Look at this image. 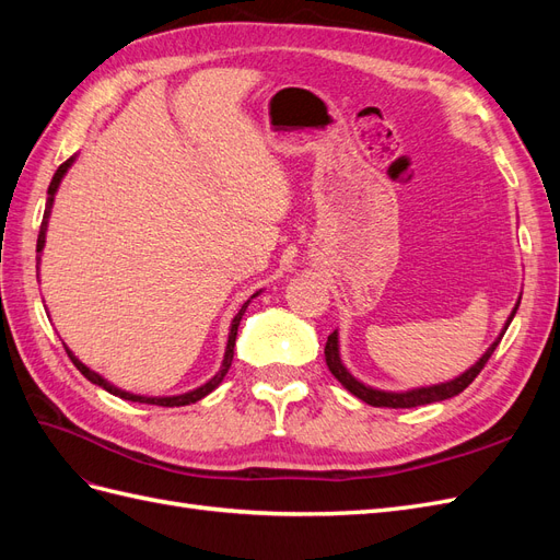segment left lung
Here are the masks:
<instances>
[{
    "label": "left lung",
    "instance_id": "8db88e82",
    "mask_svg": "<svg viewBox=\"0 0 560 560\" xmlns=\"http://www.w3.org/2000/svg\"><path fill=\"white\" fill-rule=\"evenodd\" d=\"M518 303L521 299L516 301V306L512 311V315L506 317L504 322V329L502 334L495 338L493 346H490L483 354L481 360L477 364H471L465 374H460L453 381H446V383H439V385H428V387H413V389H406V393H385V389H376V387H369L364 383H360L358 378H354L350 371L343 366L341 362V354H338V331L329 334L327 338V346H325V360H327V366L331 374L336 376V381L341 383L348 393H352L358 399L371 404V406H387V409H411V406H422V404H432V401H444V399H451L455 395H460L463 389L477 378L481 374V369L486 366V362L490 360V354L495 352L498 343L502 341V336L506 331V327H510V322L514 319L516 311H518Z\"/></svg>",
    "mask_w": 560,
    "mask_h": 560
}]
</instances>
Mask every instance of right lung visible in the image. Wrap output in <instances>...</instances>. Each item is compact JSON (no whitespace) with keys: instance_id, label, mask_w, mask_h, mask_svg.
Masks as SVG:
<instances>
[{"instance_id":"right-lung-1","label":"right lung","mask_w":560,"mask_h":560,"mask_svg":"<svg viewBox=\"0 0 560 560\" xmlns=\"http://www.w3.org/2000/svg\"><path fill=\"white\" fill-rule=\"evenodd\" d=\"M74 159L77 156H72V159H67L58 171H56V175H54V179H50V186H48V198H46V210H44V219H42V226H39V238H37V270H39V259H42V249H44V243H46V226H48V217H50V208H54V198H56V191H58V186H60V182H62V177H65V173L70 171V165L74 163ZM254 296H259V292L257 294H252V299ZM247 306H249V301H245L243 303V308L238 311V315L233 317V322H231V331H229V343H226V352H224V362H222V369L217 371V374L206 383V385H200V387H196V389H191V393H184V395H177V397H142V395H132V393H126V389H121V387H116V385H112L109 381H105L103 376L100 374H95L93 369H89L86 364L83 362H79L74 354H72V350L65 346V350H67V354H70V360L74 362V366L81 371L83 376H86L91 383H95V385H100V387H105L107 393H112V395H116V397H121V399H128V401H140V404H156V406H186V404H196L198 399H202L206 395H210L212 389L224 381V376L229 374V369H231V362H233V348H235V336H238V325H241V319H243V315H245V311H247Z\"/></svg>"}]
</instances>
